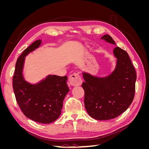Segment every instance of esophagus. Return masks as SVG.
I'll list each match as a JSON object with an SVG mask.
<instances>
[{
    "label": "esophagus",
    "instance_id": "obj_1",
    "mask_svg": "<svg viewBox=\"0 0 149 149\" xmlns=\"http://www.w3.org/2000/svg\"><path fill=\"white\" fill-rule=\"evenodd\" d=\"M69 82L71 85L76 86H79L81 84L83 81L78 73H74L70 76Z\"/></svg>",
    "mask_w": 149,
    "mask_h": 149
}]
</instances>
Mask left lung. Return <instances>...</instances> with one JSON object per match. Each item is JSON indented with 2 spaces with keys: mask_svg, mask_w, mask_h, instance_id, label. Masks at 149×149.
<instances>
[{
  "mask_svg": "<svg viewBox=\"0 0 149 149\" xmlns=\"http://www.w3.org/2000/svg\"><path fill=\"white\" fill-rule=\"evenodd\" d=\"M101 39L116 45L108 35H104ZM113 52L117 58V65L111 74L97 78L83 73L85 81L82 83L85 108L92 118L99 120L117 118L127 109L134 97L136 70L125 50L117 47Z\"/></svg>",
  "mask_w": 149,
  "mask_h": 149,
  "instance_id": "left-lung-1",
  "label": "left lung"
}]
</instances>
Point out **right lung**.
<instances>
[{
    "label": "right lung",
    "instance_id": "add662e5",
    "mask_svg": "<svg viewBox=\"0 0 149 149\" xmlns=\"http://www.w3.org/2000/svg\"><path fill=\"white\" fill-rule=\"evenodd\" d=\"M41 42L40 40H36L18 58L13 76V89L18 104L26 117L37 123L49 124L59 118L63 102L70 89L66 76L49 75L36 84L24 79L22 70L25 56L38 48Z\"/></svg>",
    "mask_w": 149,
    "mask_h": 149
}]
</instances>
